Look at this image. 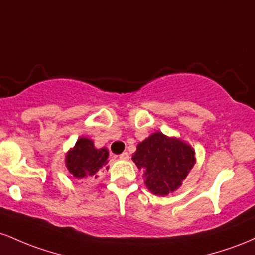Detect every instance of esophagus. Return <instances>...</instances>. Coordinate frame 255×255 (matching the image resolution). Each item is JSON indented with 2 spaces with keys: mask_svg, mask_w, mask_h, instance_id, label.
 Wrapping results in <instances>:
<instances>
[{
  "mask_svg": "<svg viewBox=\"0 0 255 255\" xmlns=\"http://www.w3.org/2000/svg\"><path fill=\"white\" fill-rule=\"evenodd\" d=\"M119 158L122 160H128V154L127 153V151H124V153H122L119 155Z\"/></svg>",
  "mask_w": 255,
  "mask_h": 255,
  "instance_id": "1",
  "label": "esophagus"
}]
</instances>
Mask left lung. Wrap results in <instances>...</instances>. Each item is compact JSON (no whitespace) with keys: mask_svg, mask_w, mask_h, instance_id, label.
Masks as SVG:
<instances>
[{"mask_svg":"<svg viewBox=\"0 0 255 255\" xmlns=\"http://www.w3.org/2000/svg\"><path fill=\"white\" fill-rule=\"evenodd\" d=\"M131 159L143 172L148 190L158 196L178 189L196 162L195 150L189 143L161 131L139 142Z\"/></svg>","mask_w":255,"mask_h":255,"instance_id":"1","label":"left lung"}]
</instances>
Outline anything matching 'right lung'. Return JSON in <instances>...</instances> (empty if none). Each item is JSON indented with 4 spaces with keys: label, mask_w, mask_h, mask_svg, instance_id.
<instances>
[{
    "label": "right lung",
    "mask_w": 255,
    "mask_h": 255,
    "mask_svg": "<svg viewBox=\"0 0 255 255\" xmlns=\"http://www.w3.org/2000/svg\"><path fill=\"white\" fill-rule=\"evenodd\" d=\"M108 155L106 147L97 149L93 139L79 137L76 144L66 153L65 165L74 178H97V173L108 171Z\"/></svg>",
    "instance_id": "obj_1"
}]
</instances>
